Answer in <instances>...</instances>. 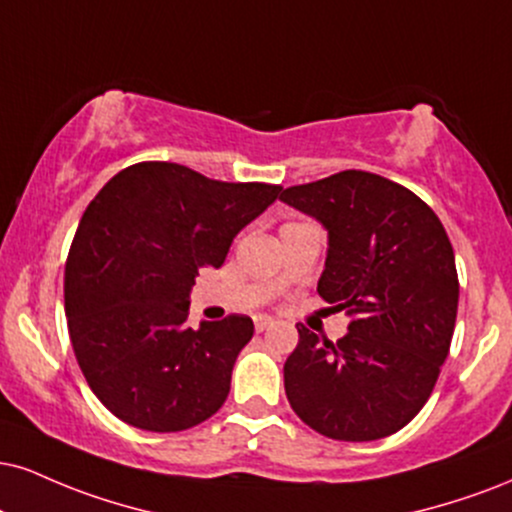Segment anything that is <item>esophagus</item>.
<instances>
[{
	"label": "esophagus",
	"mask_w": 512,
	"mask_h": 512,
	"mask_svg": "<svg viewBox=\"0 0 512 512\" xmlns=\"http://www.w3.org/2000/svg\"><path fill=\"white\" fill-rule=\"evenodd\" d=\"M272 326H274V322L269 317H257L255 319V331H257V334H262V331L272 329Z\"/></svg>",
	"instance_id": "1"
}]
</instances>
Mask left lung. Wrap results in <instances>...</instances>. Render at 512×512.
I'll use <instances>...</instances> for the list:
<instances>
[{"instance_id":"1","label":"left lung","mask_w":512,"mask_h":512,"mask_svg":"<svg viewBox=\"0 0 512 512\" xmlns=\"http://www.w3.org/2000/svg\"><path fill=\"white\" fill-rule=\"evenodd\" d=\"M281 200L329 231L317 293L353 322L338 341L298 324L283 365L295 415L336 441L403 429L432 396L458 315L453 245L412 190L369 171L291 186Z\"/></svg>"}]
</instances>
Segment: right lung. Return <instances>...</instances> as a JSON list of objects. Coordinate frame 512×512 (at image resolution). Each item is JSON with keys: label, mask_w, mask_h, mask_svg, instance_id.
I'll return each instance as SVG.
<instances>
[{"label": "right lung", "mask_w": 512, "mask_h": 512, "mask_svg": "<svg viewBox=\"0 0 512 512\" xmlns=\"http://www.w3.org/2000/svg\"><path fill=\"white\" fill-rule=\"evenodd\" d=\"M279 193L272 183L140 162L95 195L66 260L64 305L80 372L112 415L166 434L224 405L252 319L190 329L188 293L197 269L221 267L236 233Z\"/></svg>", "instance_id": "1"}]
</instances>
